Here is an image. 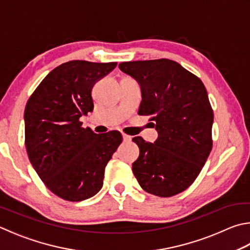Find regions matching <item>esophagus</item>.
<instances>
[{
    "mask_svg": "<svg viewBox=\"0 0 250 250\" xmlns=\"http://www.w3.org/2000/svg\"><path fill=\"white\" fill-rule=\"evenodd\" d=\"M122 138H124L125 142H129V141H131V139H132V137H130V135H126V134H122Z\"/></svg>",
    "mask_w": 250,
    "mask_h": 250,
    "instance_id": "esophagus-1",
    "label": "esophagus"
}]
</instances>
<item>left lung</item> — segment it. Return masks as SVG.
Returning <instances> with one entry per match:
<instances>
[{"label":"left lung","instance_id":"left-lung-1","mask_svg":"<svg viewBox=\"0 0 250 250\" xmlns=\"http://www.w3.org/2000/svg\"><path fill=\"white\" fill-rule=\"evenodd\" d=\"M142 89L139 115L151 116L154 143L132 139L140 155L132 170L143 190L171 197L191 185L212 149L213 110L202 81L168 59L122 62Z\"/></svg>","mask_w":250,"mask_h":250}]
</instances>
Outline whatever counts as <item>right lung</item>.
Instances as JSON below:
<instances>
[{
  "label": "right lung",
  "mask_w": 250,
  "mask_h": 250,
  "mask_svg": "<svg viewBox=\"0 0 250 250\" xmlns=\"http://www.w3.org/2000/svg\"><path fill=\"white\" fill-rule=\"evenodd\" d=\"M117 62L73 60L57 66L25 108V145L31 165L50 191L78 202L102 189L105 167L122 142L119 131L96 134L82 116L94 109L92 89Z\"/></svg>",
  "instance_id": "1"
}]
</instances>
